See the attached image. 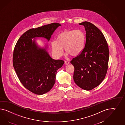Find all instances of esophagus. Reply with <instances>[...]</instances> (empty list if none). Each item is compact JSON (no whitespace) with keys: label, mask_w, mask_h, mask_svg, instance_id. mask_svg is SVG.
<instances>
[{"label":"esophagus","mask_w":125,"mask_h":125,"mask_svg":"<svg viewBox=\"0 0 125 125\" xmlns=\"http://www.w3.org/2000/svg\"><path fill=\"white\" fill-rule=\"evenodd\" d=\"M64 64H66V65H67V64H69V62H68L67 61H65V62H64Z\"/></svg>","instance_id":"34e87169"}]
</instances>
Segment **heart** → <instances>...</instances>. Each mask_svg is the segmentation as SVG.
Wrapping results in <instances>:
<instances>
[{"label": "heart", "mask_w": 125, "mask_h": 125, "mask_svg": "<svg viewBox=\"0 0 125 125\" xmlns=\"http://www.w3.org/2000/svg\"><path fill=\"white\" fill-rule=\"evenodd\" d=\"M85 36L84 32L80 30H65L59 34L56 41L51 43V51L56 57H60L64 54L76 56L81 54L84 49Z\"/></svg>", "instance_id": "obj_1"}]
</instances>
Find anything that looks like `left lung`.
Returning a JSON list of instances; mask_svg holds the SVG:
<instances>
[{"instance_id":"obj_1","label":"left lung","mask_w":125,"mask_h":125,"mask_svg":"<svg viewBox=\"0 0 125 125\" xmlns=\"http://www.w3.org/2000/svg\"><path fill=\"white\" fill-rule=\"evenodd\" d=\"M86 42L81 54L71 61L74 68L73 79L79 87L90 91L104 79L108 69L109 51L105 37L98 28L84 21Z\"/></svg>"}]
</instances>
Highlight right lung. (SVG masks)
<instances>
[{
	"label": "right lung",
	"instance_id": "add662e5",
	"mask_svg": "<svg viewBox=\"0 0 125 125\" xmlns=\"http://www.w3.org/2000/svg\"><path fill=\"white\" fill-rule=\"evenodd\" d=\"M61 25L54 23L30 29L21 36L14 48L13 62L17 76L24 86L35 94L42 95L51 90L55 82L57 71L64 64L62 60L51 57L47 44L40 46L36 38L49 41Z\"/></svg>",
	"mask_w": 125,
	"mask_h": 125
}]
</instances>
